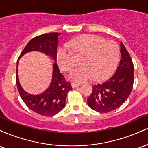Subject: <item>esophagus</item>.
I'll use <instances>...</instances> for the list:
<instances>
[{"instance_id": "34e87169", "label": "esophagus", "mask_w": 148, "mask_h": 148, "mask_svg": "<svg viewBox=\"0 0 148 148\" xmlns=\"http://www.w3.org/2000/svg\"><path fill=\"white\" fill-rule=\"evenodd\" d=\"M81 86V84H76V83H72V88H76V87H78V86Z\"/></svg>"}]
</instances>
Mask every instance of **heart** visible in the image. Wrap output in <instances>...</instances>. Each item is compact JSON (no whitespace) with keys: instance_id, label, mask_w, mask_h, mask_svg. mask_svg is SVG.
Returning <instances> with one entry per match:
<instances>
[{"instance_id":"b5f03b06","label":"heart","mask_w":148,"mask_h":148,"mask_svg":"<svg viewBox=\"0 0 148 148\" xmlns=\"http://www.w3.org/2000/svg\"><path fill=\"white\" fill-rule=\"evenodd\" d=\"M69 48L77 55L82 56L81 67L72 69L68 74V79L75 82L106 79L116 68L120 56V47L115 42L105 41L94 35H83L74 37L67 45H62L57 48L56 62L63 71H68L74 64Z\"/></svg>"}]
</instances>
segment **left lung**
<instances>
[{
    "mask_svg": "<svg viewBox=\"0 0 148 148\" xmlns=\"http://www.w3.org/2000/svg\"><path fill=\"white\" fill-rule=\"evenodd\" d=\"M121 60L115 74L104 82L92 86L88 98L90 108L99 113L114 111L127 99L133 87L134 65L128 51L120 42Z\"/></svg>",
    "mask_w": 148,
    "mask_h": 148,
    "instance_id": "1",
    "label": "left lung"
}]
</instances>
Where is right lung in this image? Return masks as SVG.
Here are the masks:
<instances>
[{
    "label": "right lung",
    "instance_id": "obj_1",
    "mask_svg": "<svg viewBox=\"0 0 148 148\" xmlns=\"http://www.w3.org/2000/svg\"><path fill=\"white\" fill-rule=\"evenodd\" d=\"M61 33H51L34 37L27 44L18 59L31 51L45 53L55 61L53 64L52 79L50 85L43 92L38 95L30 94L23 89L18 76V64H16V86L21 99L30 110L43 115L53 116L62 111L65 106L67 92L72 90L70 83L66 82L64 76L60 72L56 63V52L58 36Z\"/></svg>",
    "mask_w": 148,
    "mask_h": 148
}]
</instances>
